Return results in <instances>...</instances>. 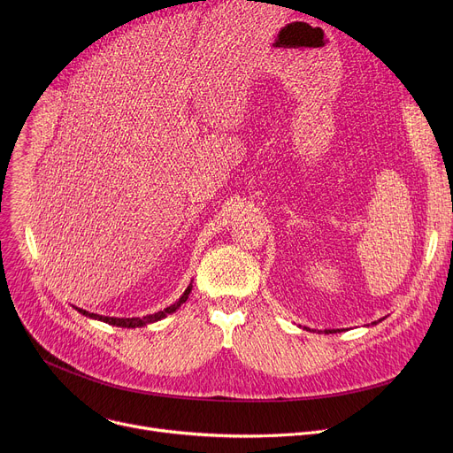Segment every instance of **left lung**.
I'll use <instances>...</instances> for the list:
<instances>
[{
    "label": "left lung",
    "instance_id": "8db88e82",
    "mask_svg": "<svg viewBox=\"0 0 453 453\" xmlns=\"http://www.w3.org/2000/svg\"><path fill=\"white\" fill-rule=\"evenodd\" d=\"M380 321H382V319H378V323H380ZM372 325H376V321H374ZM304 328H306V330H311L308 326H304ZM336 332H342V328H326V330H325V334H336Z\"/></svg>",
    "mask_w": 453,
    "mask_h": 453
}]
</instances>
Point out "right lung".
Masks as SVG:
<instances>
[{
  "instance_id": "1",
  "label": "right lung",
  "mask_w": 453,
  "mask_h": 453,
  "mask_svg": "<svg viewBox=\"0 0 453 453\" xmlns=\"http://www.w3.org/2000/svg\"><path fill=\"white\" fill-rule=\"evenodd\" d=\"M190 290H193V282L188 284V287L185 288V292L181 294V297L174 303V304H171V306H166V308H163V311H159V312H156V314H149V316H142V318H110V316H99V314H91V312H88V311H82V308H77L75 306V311H79L82 316H86V318H91V319H99V321H104V323H108V325H113V326H123V328H135V326H147V325H150V323H156V321H159V319H163V318H166L169 314H173V312H176L178 308L187 301V297H188V294H190Z\"/></svg>"
}]
</instances>
